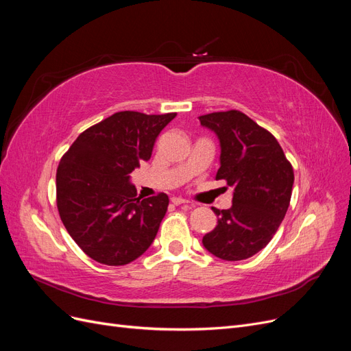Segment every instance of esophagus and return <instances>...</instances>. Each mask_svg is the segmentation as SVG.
<instances>
[{"mask_svg": "<svg viewBox=\"0 0 351 351\" xmlns=\"http://www.w3.org/2000/svg\"><path fill=\"white\" fill-rule=\"evenodd\" d=\"M171 204L173 205H176V206H178V205H187L189 204V200H186V199H183V197H171Z\"/></svg>", "mask_w": 351, "mask_h": 351, "instance_id": "1", "label": "esophagus"}]
</instances>
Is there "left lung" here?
Here are the masks:
<instances>
[{"label": "left lung", "instance_id": "obj_1", "mask_svg": "<svg viewBox=\"0 0 351 351\" xmlns=\"http://www.w3.org/2000/svg\"><path fill=\"white\" fill-rule=\"evenodd\" d=\"M221 146L217 180L232 187L230 209L212 208L218 224L204 236V246L224 261H243L271 241L289 209L293 167L278 141L237 110L199 117Z\"/></svg>", "mask_w": 351, "mask_h": 351}]
</instances>
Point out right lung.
Here are the masks:
<instances>
[{
  "label": "right lung",
  "instance_id": "obj_1",
  "mask_svg": "<svg viewBox=\"0 0 351 351\" xmlns=\"http://www.w3.org/2000/svg\"><path fill=\"white\" fill-rule=\"evenodd\" d=\"M177 112H115L89 127L57 168V206L71 239L110 267L133 262L151 246L168 196L137 197L130 173L152 155L158 134Z\"/></svg>",
  "mask_w": 351,
  "mask_h": 351
}]
</instances>
